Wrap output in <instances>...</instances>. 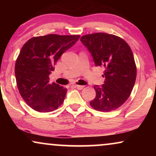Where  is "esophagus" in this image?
Listing matches in <instances>:
<instances>
[{
    "mask_svg": "<svg viewBox=\"0 0 156 156\" xmlns=\"http://www.w3.org/2000/svg\"><path fill=\"white\" fill-rule=\"evenodd\" d=\"M75 87L77 88L78 89H80V90H81V89H82L83 88H84V86H82V85H78V84H76Z\"/></svg>",
    "mask_w": 156,
    "mask_h": 156,
    "instance_id": "34e87169",
    "label": "esophagus"
}]
</instances>
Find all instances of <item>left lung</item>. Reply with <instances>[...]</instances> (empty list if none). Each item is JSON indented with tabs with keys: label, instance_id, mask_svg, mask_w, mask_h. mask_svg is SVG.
Here are the masks:
<instances>
[{
	"label": "left lung",
	"instance_id": "1",
	"mask_svg": "<svg viewBox=\"0 0 156 156\" xmlns=\"http://www.w3.org/2000/svg\"><path fill=\"white\" fill-rule=\"evenodd\" d=\"M80 40L91 52L95 65L104 67L106 80L101 87H94L96 97L91 106L103 112L117 109L130 97L136 82V65L131 48L121 37L105 33L83 35Z\"/></svg>",
	"mask_w": 156,
	"mask_h": 156
}]
</instances>
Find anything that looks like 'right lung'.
Wrapping results in <instances>:
<instances>
[{"instance_id": "obj_1", "label": "right lung", "mask_w": 156, "mask_h": 156, "mask_svg": "<svg viewBox=\"0 0 156 156\" xmlns=\"http://www.w3.org/2000/svg\"><path fill=\"white\" fill-rule=\"evenodd\" d=\"M80 37L50 34L32 37L22 47L15 74L20 94L33 109L51 112L63 103L67 89L55 82L50 84L49 75L61 55Z\"/></svg>"}]
</instances>
